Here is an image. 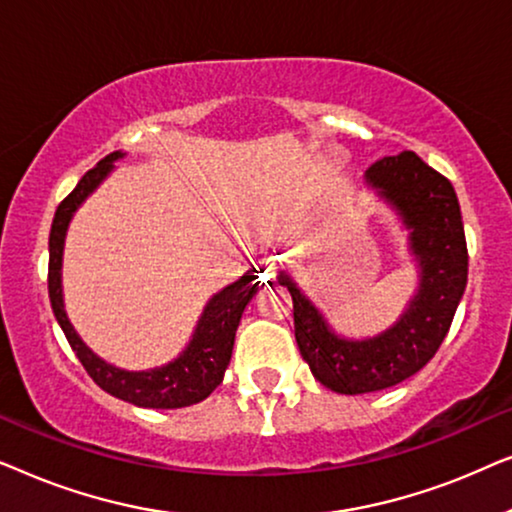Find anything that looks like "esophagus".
Listing matches in <instances>:
<instances>
[{
  "label": "esophagus",
  "instance_id": "34e87169",
  "mask_svg": "<svg viewBox=\"0 0 512 512\" xmlns=\"http://www.w3.org/2000/svg\"><path fill=\"white\" fill-rule=\"evenodd\" d=\"M277 265H279L277 258L275 256H268V258H261V261H258L256 270H258V275H261V279H270L272 275H275Z\"/></svg>",
  "mask_w": 512,
  "mask_h": 512
}]
</instances>
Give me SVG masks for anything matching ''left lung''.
<instances>
[{
    "label": "left lung",
    "instance_id": "left-lung-1",
    "mask_svg": "<svg viewBox=\"0 0 512 512\" xmlns=\"http://www.w3.org/2000/svg\"><path fill=\"white\" fill-rule=\"evenodd\" d=\"M363 186L396 216L417 270V289L394 324L349 338L335 331L289 270L277 275L293 298L296 342L312 375L347 396L389 389L419 373L450 331L468 279L459 200L443 174L417 153L403 151L370 165Z\"/></svg>",
    "mask_w": 512,
    "mask_h": 512
}]
</instances>
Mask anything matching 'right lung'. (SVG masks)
Instances as JSON below:
<instances>
[{
    "mask_svg": "<svg viewBox=\"0 0 512 512\" xmlns=\"http://www.w3.org/2000/svg\"><path fill=\"white\" fill-rule=\"evenodd\" d=\"M123 158L125 151H114L107 158H102L93 170L83 174L74 191L55 209L51 237H48V256H51V261H48V296H51L53 314L65 331L69 345L79 356L83 368L88 370V375L107 394L137 405V408H186V405L205 401L223 382L230 356H233L235 333L240 326L242 312L258 291V275L251 268L237 282L223 286L207 300L198 324L193 328L191 340L181 349L177 359L149 370H125L97 356L81 340V335L76 333L67 317L65 293H62V256H65L67 230L76 209L100 188L102 181L116 170L114 163Z\"/></svg>",
    "mask_w": 512,
    "mask_h": 512,
    "instance_id": "add662e5",
    "label": "right lung"
}]
</instances>
